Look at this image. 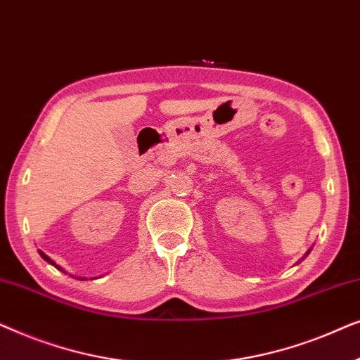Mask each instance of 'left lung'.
<instances>
[{"label": "left lung", "mask_w": 360, "mask_h": 360, "mask_svg": "<svg viewBox=\"0 0 360 360\" xmlns=\"http://www.w3.org/2000/svg\"><path fill=\"white\" fill-rule=\"evenodd\" d=\"M308 252H309V250H308Z\"/></svg>", "instance_id": "obj_1"}]
</instances>
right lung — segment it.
<instances>
[{
  "mask_svg": "<svg viewBox=\"0 0 360 360\" xmlns=\"http://www.w3.org/2000/svg\"><path fill=\"white\" fill-rule=\"evenodd\" d=\"M39 254H41V257H42L44 260H46V262H49V264H51V265H53V267H57L58 270H63V269L60 267V265H57L56 262H53V260H52L51 257H47V255H46V254H44V252H42V250H39ZM82 280H83V278H82Z\"/></svg>",
  "mask_w": 360,
  "mask_h": 360,
  "instance_id": "add662e5",
  "label": "right lung"
}]
</instances>
